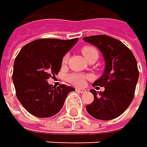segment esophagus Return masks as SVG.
Listing matches in <instances>:
<instances>
[{"mask_svg": "<svg viewBox=\"0 0 147 147\" xmlns=\"http://www.w3.org/2000/svg\"><path fill=\"white\" fill-rule=\"evenodd\" d=\"M76 91H77L78 92H81V93H83V92H86V89H83V88H76Z\"/></svg>", "mask_w": 147, "mask_h": 147, "instance_id": "obj_1", "label": "esophagus"}]
</instances>
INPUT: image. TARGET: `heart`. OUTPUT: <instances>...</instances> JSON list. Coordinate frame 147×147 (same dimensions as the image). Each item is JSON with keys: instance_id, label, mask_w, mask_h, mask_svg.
Returning a JSON list of instances; mask_svg holds the SVG:
<instances>
[{"instance_id": "obj_1", "label": "heart", "mask_w": 147, "mask_h": 147, "mask_svg": "<svg viewBox=\"0 0 147 147\" xmlns=\"http://www.w3.org/2000/svg\"><path fill=\"white\" fill-rule=\"evenodd\" d=\"M81 52L86 60H88L89 58H91L93 55L98 56V50L93 47H90V46L84 47L81 50ZM68 59H69V55H65L63 58V61H61L63 64L67 63ZM67 79L72 84H74V86H82L84 84V82H86V76L79 74V73H73V74H70L67 77Z\"/></svg>"}]
</instances>
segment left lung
I'll return each instance as SVG.
<instances>
[{
	"label": "left lung",
	"instance_id": "8db88e82",
	"mask_svg": "<svg viewBox=\"0 0 147 147\" xmlns=\"http://www.w3.org/2000/svg\"><path fill=\"white\" fill-rule=\"evenodd\" d=\"M84 40L97 47L105 61L101 77L92 86H104V92L92 89V103L87 105V112L99 120H111L121 115L131 103L138 80L137 61L120 40L107 35L84 37Z\"/></svg>",
	"mask_w": 147,
	"mask_h": 147
}]
</instances>
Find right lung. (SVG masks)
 Listing matches in <instances>:
<instances>
[{"label": "right lung", "mask_w": 147, "mask_h": 147, "mask_svg": "<svg viewBox=\"0 0 147 147\" xmlns=\"http://www.w3.org/2000/svg\"><path fill=\"white\" fill-rule=\"evenodd\" d=\"M78 38L61 40L40 38L22 47L16 56L12 80L16 97L24 108L37 117H51L63 108L71 86L49 84L61 68L63 56L75 46Z\"/></svg>", "instance_id": "right-lung-1"}]
</instances>
